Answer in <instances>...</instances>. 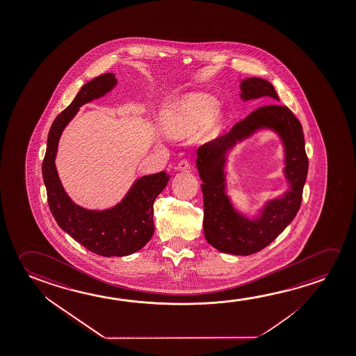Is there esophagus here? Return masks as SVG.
Segmentation results:
<instances>
[{
  "label": "esophagus",
  "instance_id": "1",
  "mask_svg": "<svg viewBox=\"0 0 356 356\" xmlns=\"http://www.w3.org/2000/svg\"><path fill=\"white\" fill-rule=\"evenodd\" d=\"M190 169H191V165H190V163H188L187 160H181V161H179L177 170H180V171H188Z\"/></svg>",
  "mask_w": 356,
  "mask_h": 356
}]
</instances>
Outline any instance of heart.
Here are the masks:
<instances>
[{"label":"heart","instance_id":"obj_1","mask_svg":"<svg viewBox=\"0 0 356 356\" xmlns=\"http://www.w3.org/2000/svg\"><path fill=\"white\" fill-rule=\"evenodd\" d=\"M213 97L193 93L176 104L164 118V129L170 136H185L208 124L211 128L218 124L220 112L216 110Z\"/></svg>","mask_w":356,"mask_h":356}]
</instances>
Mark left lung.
Masks as SVG:
<instances>
[{"label": "left lung", "mask_w": 356, "mask_h": 356, "mask_svg": "<svg viewBox=\"0 0 356 356\" xmlns=\"http://www.w3.org/2000/svg\"><path fill=\"white\" fill-rule=\"evenodd\" d=\"M239 88L244 102L263 97L280 101L274 86L260 77L241 80ZM261 130L274 131L283 144V173L288 188L277 198L268 199L250 216L241 213L227 195L225 168L229 152ZM196 166L202 180L206 241L219 252L232 255L260 252L286 229L301 207L308 172L301 123L284 106L260 107L238 122L229 133L198 149Z\"/></svg>", "instance_id": "8db88e82"}]
</instances>
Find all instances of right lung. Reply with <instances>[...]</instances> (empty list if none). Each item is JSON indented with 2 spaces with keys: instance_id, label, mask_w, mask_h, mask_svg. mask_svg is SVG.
Returning <instances> with one entry per match:
<instances>
[{
  "instance_id": "1",
  "label": "right lung",
  "mask_w": 356,
  "mask_h": 356,
  "mask_svg": "<svg viewBox=\"0 0 356 356\" xmlns=\"http://www.w3.org/2000/svg\"><path fill=\"white\" fill-rule=\"evenodd\" d=\"M115 85V74L107 72L82 86L50 127L42 166L50 212L58 225L90 252L107 257L131 255L152 239L154 201L170 180L165 171L142 176L133 182L120 202L106 209L81 207L64 190L55 166L61 134L81 106L104 97Z\"/></svg>"
}]
</instances>
